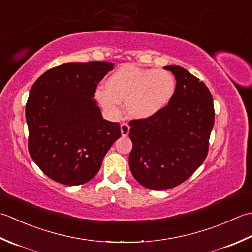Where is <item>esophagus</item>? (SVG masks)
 <instances>
[{"label": "esophagus", "mask_w": 252, "mask_h": 252, "mask_svg": "<svg viewBox=\"0 0 252 252\" xmlns=\"http://www.w3.org/2000/svg\"><path fill=\"white\" fill-rule=\"evenodd\" d=\"M129 125L127 124V123H123L121 125V131H122V136H127L128 133H129Z\"/></svg>", "instance_id": "1"}]
</instances>
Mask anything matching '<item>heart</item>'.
Returning <instances> with one entry per match:
<instances>
[{"label": "heart", "mask_w": 252, "mask_h": 252, "mask_svg": "<svg viewBox=\"0 0 252 252\" xmlns=\"http://www.w3.org/2000/svg\"><path fill=\"white\" fill-rule=\"evenodd\" d=\"M106 89L96 90V99L112 115L120 112V102H126L127 114L133 119L155 115L172 99L175 79L166 70L124 65L105 83Z\"/></svg>", "instance_id": "obj_1"}]
</instances>
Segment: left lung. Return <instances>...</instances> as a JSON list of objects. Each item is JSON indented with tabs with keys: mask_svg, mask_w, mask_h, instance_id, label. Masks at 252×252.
I'll list each match as a JSON object with an SVG mask.
<instances>
[{
	"mask_svg": "<svg viewBox=\"0 0 252 252\" xmlns=\"http://www.w3.org/2000/svg\"><path fill=\"white\" fill-rule=\"evenodd\" d=\"M176 87L167 105L129 122L132 176L151 190L178 186L201 165L209 151L214 105L208 87L181 66H165Z\"/></svg>",
	"mask_w": 252,
	"mask_h": 252,
	"instance_id": "left-lung-1",
	"label": "left lung"
}]
</instances>
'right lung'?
I'll return each instance as SVG.
<instances>
[{"label":"right lung","mask_w":252,"mask_h":252,"mask_svg":"<svg viewBox=\"0 0 252 252\" xmlns=\"http://www.w3.org/2000/svg\"><path fill=\"white\" fill-rule=\"evenodd\" d=\"M113 63H66L41 75L26 103L28 150L45 175L67 186L83 185L99 172L121 137L120 123L103 120L94 100Z\"/></svg>","instance_id":"obj_1"}]
</instances>
